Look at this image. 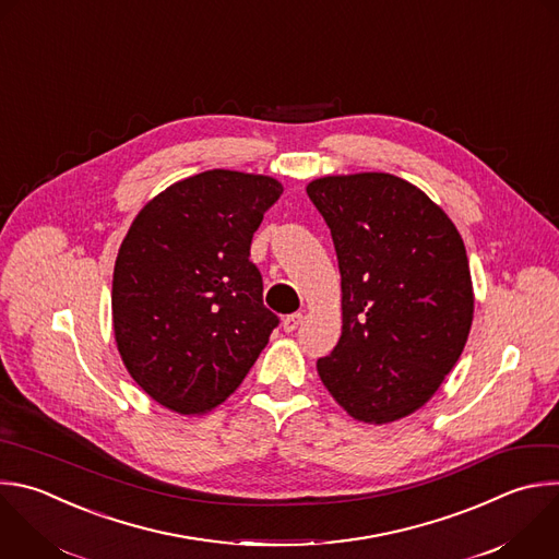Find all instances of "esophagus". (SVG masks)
Wrapping results in <instances>:
<instances>
[{
  "label": "esophagus",
  "mask_w": 559,
  "mask_h": 559,
  "mask_svg": "<svg viewBox=\"0 0 559 559\" xmlns=\"http://www.w3.org/2000/svg\"><path fill=\"white\" fill-rule=\"evenodd\" d=\"M300 322H302V313H300V311L289 313V316H285V318H283V331L292 333V331H296V329H298V324H300Z\"/></svg>",
  "instance_id": "34e87169"
}]
</instances>
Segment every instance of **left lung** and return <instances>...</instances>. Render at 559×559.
<instances>
[{
    "label": "left lung",
    "instance_id": "obj_1",
    "mask_svg": "<svg viewBox=\"0 0 559 559\" xmlns=\"http://www.w3.org/2000/svg\"><path fill=\"white\" fill-rule=\"evenodd\" d=\"M307 195L342 278V333L318 376L353 419H404L439 391L472 329L463 239L439 204L391 173L324 175Z\"/></svg>",
    "mask_w": 559,
    "mask_h": 559
}]
</instances>
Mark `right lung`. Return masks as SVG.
<instances>
[{
    "instance_id": "add662e5",
    "label": "right lung",
    "mask_w": 559,
    "mask_h": 559,
    "mask_svg": "<svg viewBox=\"0 0 559 559\" xmlns=\"http://www.w3.org/2000/svg\"><path fill=\"white\" fill-rule=\"evenodd\" d=\"M283 195L270 175L213 168L179 179L131 222L114 265V337L133 382L177 415L226 402L270 342L250 243Z\"/></svg>"
}]
</instances>
